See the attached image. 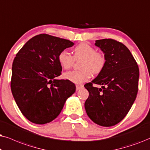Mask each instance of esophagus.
<instances>
[{
  "instance_id": "obj_1",
  "label": "esophagus",
  "mask_w": 150,
  "mask_h": 150,
  "mask_svg": "<svg viewBox=\"0 0 150 150\" xmlns=\"http://www.w3.org/2000/svg\"><path fill=\"white\" fill-rule=\"evenodd\" d=\"M83 85H76V90L77 91H79V90L83 88Z\"/></svg>"
}]
</instances>
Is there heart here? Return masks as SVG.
Here are the masks:
<instances>
[{"mask_svg":"<svg viewBox=\"0 0 150 150\" xmlns=\"http://www.w3.org/2000/svg\"><path fill=\"white\" fill-rule=\"evenodd\" d=\"M81 69L71 71L64 74V77L75 83L85 82L91 78L92 73L99 74L105 66V58L101 52L96 51L93 46L81 43L74 49V57L67 50H63L58 55V62L64 69H69L73 65L75 59H81Z\"/></svg>","mask_w":150,"mask_h":150,"instance_id":"heart-1","label":"heart"}]
</instances>
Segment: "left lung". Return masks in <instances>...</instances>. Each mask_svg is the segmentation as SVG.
<instances>
[{
  "instance_id": "8db88e82",
  "label": "left lung",
  "mask_w": 150,
  "mask_h": 150,
  "mask_svg": "<svg viewBox=\"0 0 150 150\" xmlns=\"http://www.w3.org/2000/svg\"><path fill=\"white\" fill-rule=\"evenodd\" d=\"M104 54L105 66L97 77L84 87L89 93L84 103L89 118L97 125L113 126L122 121L137 97L139 69L123 45L112 39L95 41ZM93 83L102 85L94 87Z\"/></svg>"
}]
</instances>
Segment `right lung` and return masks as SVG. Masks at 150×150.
Wrapping results in <instances>:
<instances>
[{
	"label": "right lung",
	"mask_w": 150,
	"mask_h": 150,
	"mask_svg": "<svg viewBox=\"0 0 150 150\" xmlns=\"http://www.w3.org/2000/svg\"><path fill=\"white\" fill-rule=\"evenodd\" d=\"M73 45L68 40L40 34L27 42L16 55L11 93L22 114L31 122L45 124L54 120L75 92L71 81L56 79L62 70L59 53Z\"/></svg>",
	"instance_id": "add662e5"
}]
</instances>
